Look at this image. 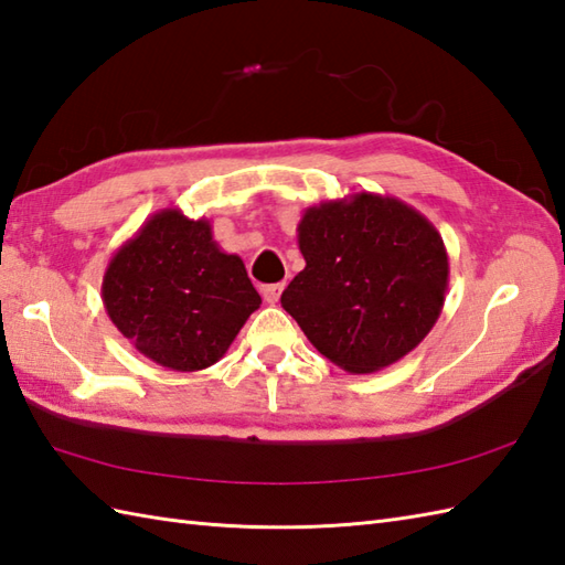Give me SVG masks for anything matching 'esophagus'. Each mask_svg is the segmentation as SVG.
<instances>
[{
    "instance_id": "34e87169",
    "label": "esophagus",
    "mask_w": 565,
    "mask_h": 565,
    "mask_svg": "<svg viewBox=\"0 0 565 565\" xmlns=\"http://www.w3.org/2000/svg\"><path fill=\"white\" fill-rule=\"evenodd\" d=\"M281 291H284V284H269V286H264V289H262V296H264V301L274 306L281 298Z\"/></svg>"
}]
</instances>
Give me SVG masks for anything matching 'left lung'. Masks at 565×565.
Instances as JSON below:
<instances>
[{"instance_id":"8db88e82","label":"left lung","mask_w":565,"mask_h":565,"mask_svg":"<svg viewBox=\"0 0 565 565\" xmlns=\"http://www.w3.org/2000/svg\"><path fill=\"white\" fill-rule=\"evenodd\" d=\"M298 249L306 267L281 306L332 364L374 374L435 328L449 255L437 227L401 199L362 191L310 206Z\"/></svg>"}]
</instances>
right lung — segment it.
<instances>
[{
  "mask_svg": "<svg viewBox=\"0 0 565 565\" xmlns=\"http://www.w3.org/2000/svg\"><path fill=\"white\" fill-rule=\"evenodd\" d=\"M118 332L172 371H201L227 352L262 298L243 259L213 239L206 218L162 209L114 252L102 284Z\"/></svg>",
  "mask_w": 565,
  "mask_h": 565,
  "instance_id": "obj_1",
  "label": "right lung"
}]
</instances>
